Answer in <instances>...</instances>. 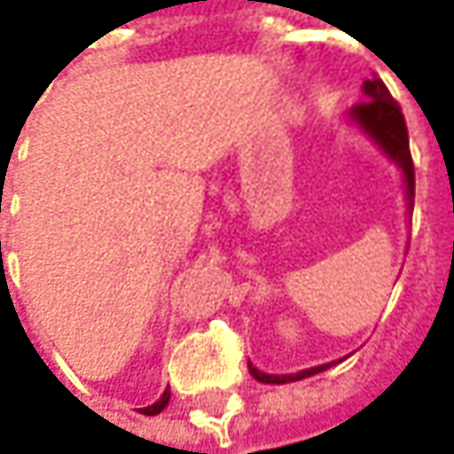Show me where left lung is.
I'll return each mask as SVG.
<instances>
[{
    "label": "left lung",
    "instance_id": "1",
    "mask_svg": "<svg viewBox=\"0 0 454 454\" xmlns=\"http://www.w3.org/2000/svg\"><path fill=\"white\" fill-rule=\"evenodd\" d=\"M364 98L356 103L348 118L356 123L361 131L366 133L372 141H374L379 149L384 151L394 164L402 168V176H404V186H407V207H414V164H411L410 153V136H407V123H404V115L399 103L394 100L392 93L387 90V85L381 82V78L364 80ZM331 364H323V366H313V369H305L298 374H262L260 369H254L250 364V374L262 381V384H288V381H301L305 376H313L328 369Z\"/></svg>",
    "mask_w": 454,
    "mask_h": 454
}]
</instances>
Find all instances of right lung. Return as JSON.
<instances>
[{
	"label": "right lung",
	"instance_id": "add662e5",
	"mask_svg": "<svg viewBox=\"0 0 454 454\" xmlns=\"http://www.w3.org/2000/svg\"><path fill=\"white\" fill-rule=\"evenodd\" d=\"M168 396H171V392L166 389V392L161 394V399H159L156 404H151V407H144V410H141V414H146V417H153V414L164 411V407H166V404H168Z\"/></svg>",
	"mask_w": 454,
	"mask_h": 454
}]
</instances>
